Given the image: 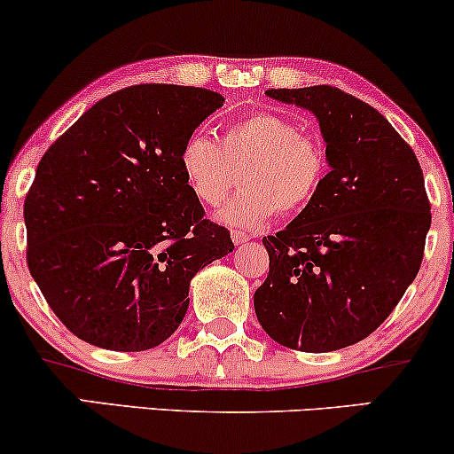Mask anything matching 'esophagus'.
Here are the masks:
<instances>
[{
	"label": "esophagus",
	"instance_id": "obj_1",
	"mask_svg": "<svg viewBox=\"0 0 454 454\" xmlns=\"http://www.w3.org/2000/svg\"><path fill=\"white\" fill-rule=\"evenodd\" d=\"M232 241H234V245H243V243H247V241H249V234L239 232V231H232Z\"/></svg>",
	"mask_w": 454,
	"mask_h": 454
}]
</instances>
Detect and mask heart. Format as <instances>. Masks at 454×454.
I'll return each mask as SVG.
<instances>
[{"mask_svg": "<svg viewBox=\"0 0 454 454\" xmlns=\"http://www.w3.org/2000/svg\"><path fill=\"white\" fill-rule=\"evenodd\" d=\"M177 162L185 188L207 207L220 205L231 192L228 162H245L239 175L245 190L217 211V220L243 231L262 228L277 211H302L324 188L330 168L319 139L300 133L292 120L272 112L234 120L223 130L222 144L205 130H192Z\"/></svg>", "mask_w": 454, "mask_h": 454, "instance_id": "1", "label": "heart"}]
</instances>
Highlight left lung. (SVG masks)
I'll return each instance as SVG.
<instances>
[{"mask_svg":"<svg viewBox=\"0 0 454 454\" xmlns=\"http://www.w3.org/2000/svg\"><path fill=\"white\" fill-rule=\"evenodd\" d=\"M313 112L325 141L324 188L275 237H264L269 277L254 294L272 340L327 353L364 340L414 281L431 226L412 147L389 120L334 86L266 90Z\"/></svg>","mask_w":454,"mask_h":454,"instance_id":"obj_1","label":"left lung"}]
</instances>
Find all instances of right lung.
Returning <instances> with one entry per match:
<instances>
[{
	"instance_id": "add662e5",
	"label": "right lung",
	"mask_w": 454,
	"mask_h": 454,
	"mask_svg": "<svg viewBox=\"0 0 454 454\" xmlns=\"http://www.w3.org/2000/svg\"><path fill=\"white\" fill-rule=\"evenodd\" d=\"M222 106L194 86H129L42 156L25 199L27 264L71 334L112 351L158 347L182 324L192 277L234 249L177 162Z\"/></svg>"
}]
</instances>
